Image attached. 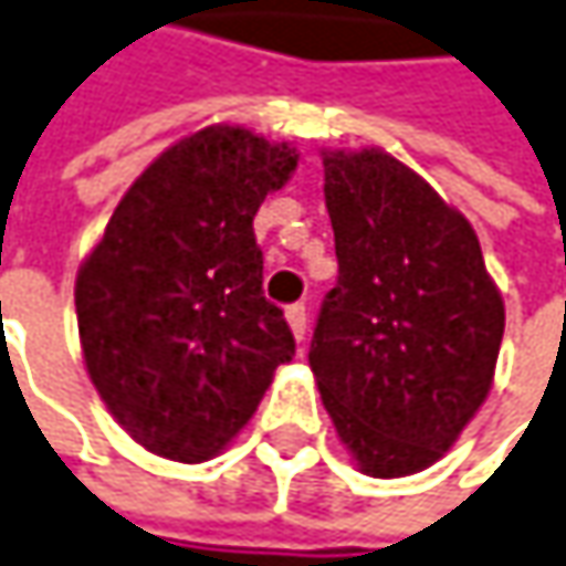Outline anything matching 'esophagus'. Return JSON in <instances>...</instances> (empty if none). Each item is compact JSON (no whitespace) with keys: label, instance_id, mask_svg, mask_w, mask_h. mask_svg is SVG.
Segmentation results:
<instances>
[{"label":"esophagus","instance_id":"1","mask_svg":"<svg viewBox=\"0 0 566 566\" xmlns=\"http://www.w3.org/2000/svg\"><path fill=\"white\" fill-rule=\"evenodd\" d=\"M284 319H287L294 339L304 343V336H307V307H304V304H291V307L284 311Z\"/></svg>","mask_w":566,"mask_h":566}]
</instances>
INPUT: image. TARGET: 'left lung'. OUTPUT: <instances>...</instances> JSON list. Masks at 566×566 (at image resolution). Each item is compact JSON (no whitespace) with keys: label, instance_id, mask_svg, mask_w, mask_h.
<instances>
[{"label":"left lung","instance_id":"obj_1","mask_svg":"<svg viewBox=\"0 0 566 566\" xmlns=\"http://www.w3.org/2000/svg\"><path fill=\"white\" fill-rule=\"evenodd\" d=\"M339 279L311 371L339 442L368 478L436 464L483 407L506 307L474 227L397 156L323 150Z\"/></svg>","mask_w":566,"mask_h":566}]
</instances>
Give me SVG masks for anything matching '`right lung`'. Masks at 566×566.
Wrapping results in <instances>:
<instances>
[{
  "mask_svg": "<svg viewBox=\"0 0 566 566\" xmlns=\"http://www.w3.org/2000/svg\"><path fill=\"white\" fill-rule=\"evenodd\" d=\"M297 156L237 124L188 134L124 191L76 272L85 371L120 429L159 458L220 454L294 355L262 294L252 217Z\"/></svg>",
  "mask_w": 566,
  "mask_h": 566,
  "instance_id": "add662e5",
  "label": "right lung"
}]
</instances>
